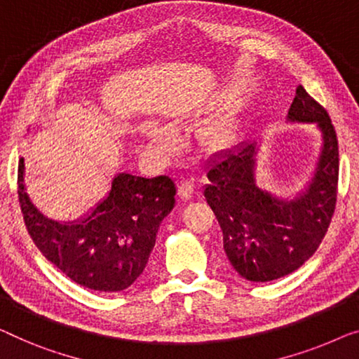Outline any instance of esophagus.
<instances>
[{
    "mask_svg": "<svg viewBox=\"0 0 359 359\" xmlns=\"http://www.w3.org/2000/svg\"><path fill=\"white\" fill-rule=\"evenodd\" d=\"M178 191H180V196L183 197V199H189V197L192 196V192H194V181H191V180L181 181L178 186Z\"/></svg>",
    "mask_w": 359,
    "mask_h": 359,
    "instance_id": "obj_1",
    "label": "esophagus"
}]
</instances>
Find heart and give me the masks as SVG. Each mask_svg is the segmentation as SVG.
<instances>
[{"label": "heart", "instance_id": "heart-1", "mask_svg": "<svg viewBox=\"0 0 359 359\" xmlns=\"http://www.w3.org/2000/svg\"><path fill=\"white\" fill-rule=\"evenodd\" d=\"M155 133H157V134H160V133H158V131H155Z\"/></svg>", "mask_w": 359, "mask_h": 359}]
</instances>
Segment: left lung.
I'll return each mask as SVG.
<instances>
[{
  "mask_svg": "<svg viewBox=\"0 0 359 359\" xmlns=\"http://www.w3.org/2000/svg\"><path fill=\"white\" fill-rule=\"evenodd\" d=\"M288 121L316 123L324 137L314 178L296 199H277L257 188L251 142L220 155L207 171L204 197L220 223L223 249L249 282L282 278L303 266L324 240L335 212L339 141L329 113L298 86Z\"/></svg>",
  "mask_w": 359,
  "mask_h": 359,
  "instance_id": "obj_1",
  "label": "left lung"
}]
</instances>
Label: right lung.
Listing matches in <instances>:
<instances>
[{
  "label": "right lung",
  "instance_id": "1",
  "mask_svg": "<svg viewBox=\"0 0 359 359\" xmlns=\"http://www.w3.org/2000/svg\"><path fill=\"white\" fill-rule=\"evenodd\" d=\"M18 194L30 238L66 277L97 292H121L145 269L160 223L175 207V183L168 176L141 178L121 173L92 214L71 223L50 220L30 202L19 160Z\"/></svg>",
  "mask_w": 359,
  "mask_h": 359
}]
</instances>
